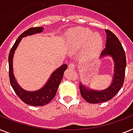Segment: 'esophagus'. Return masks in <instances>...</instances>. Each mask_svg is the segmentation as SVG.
Listing matches in <instances>:
<instances>
[{"mask_svg": "<svg viewBox=\"0 0 133 133\" xmlns=\"http://www.w3.org/2000/svg\"><path fill=\"white\" fill-rule=\"evenodd\" d=\"M69 67L70 68V69H75V64H73V62H71V63L69 64Z\"/></svg>", "mask_w": 133, "mask_h": 133, "instance_id": "1", "label": "esophagus"}]
</instances>
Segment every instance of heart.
Listing matches in <instances>:
<instances>
[{
  "mask_svg": "<svg viewBox=\"0 0 133 133\" xmlns=\"http://www.w3.org/2000/svg\"><path fill=\"white\" fill-rule=\"evenodd\" d=\"M75 35L82 43H85L90 39L87 49L88 58H92L98 53L102 45V39L99 35H94L92 32L87 29L77 30Z\"/></svg>",
  "mask_w": 133,
  "mask_h": 133,
  "instance_id": "b5f03b06",
  "label": "heart"
}]
</instances>
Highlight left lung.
I'll return each mask as SVG.
<instances>
[{
	"instance_id": "left-lung-1",
	"label": "left lung",
	"mask_w": 133,
	"mask_h": 133,
	"mask_svg": "<svg viewBox=\"0 0 133 133\" xmlns=\"http://www.w3.org/2000/svg\"><path fill=\"white\" fill-rule=\"evenodd\" d=\"M106 47L102 51L101 57L102 58L104 56L109 55L114 58L115 62L114 80L108 88L102 91L90 90L80 84L79 90L81 95L89 103H99L111 100L119 92L124 82L125 70L127 66L124 49L118 37L112 32L109 30H106Z\"/></svg>"
}]
</instances>
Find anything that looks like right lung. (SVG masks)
<instances>
[{
    "instance_id": "add662e5",
    "label": "right lung",
    "mask_w": 133,
    "mask_h": 133,
    "mask_svg": "<svg viewBox=\"0 0 133 133\" xmlns=\"http://www.w3.org/2000/svg\"><path fill=\"white\" fill-rule=\"evenodd\" d=\"M43 29V28L41 27H34V28H30L28 30H26V31L24 32L18 37L10 50L9 54V75L10 84L17 96L24 103L32 105V106H43V105H47L54 98V96L56 94L59 85L62 81L63 73L66 69H67L66 64H62L60 67L56 69L51 74L50 78L48 80V83L45 84V85L41 89L35 92H28V91L24 90L17 84L14 77V73H13V66H12L14 51L17 48L22 37L35 33H39L42 32Z\"/></svg>"
}]
</instances>
